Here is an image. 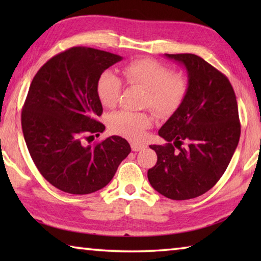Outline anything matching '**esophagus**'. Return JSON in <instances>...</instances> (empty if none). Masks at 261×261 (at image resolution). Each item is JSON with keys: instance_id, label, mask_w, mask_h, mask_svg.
Here are the masks:
<instances>
[{"instance_id": "obj_1", "label": "esophagus", "mask_w": 261, "mask_h": 261, "mask_svg": "<svg viewBox=\"0 0 261 261\" xmlns=\"http://www.w3.org/2000/svg\"><path fill=\"white\" fill-rule=\"evenodd\" d=\"M145 145L144 144H138V143H131V148L132 151L134 152H138V151H141V149H144Z\"/></svg>"}]
</instances>
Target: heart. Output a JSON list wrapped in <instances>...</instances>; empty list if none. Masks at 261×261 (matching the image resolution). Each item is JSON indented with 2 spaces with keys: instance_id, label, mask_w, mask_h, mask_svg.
Listing matches in <instances>:
<instances>
[{
  "instance_id": "1",
  "label": "heart",
  "mask_w": 261,
  "mask_h": 261,
  "mask_svg": "<svg viewBox=\"0 0 261 261\" xmlns=\"http://www.w3.org/2000/svg\"><path fill=\"white\" fill-rule=\"evenodd\" d=\"M123 76L130 85H138L146 90L144 105L149 106L159 115L174 113L188 93L187 79L158 61L138 59L122 68ZM122 91L121 78L110 70L100 74L96 82V95L103 107L112 108L117 103ZM153 124L152 115L147 112L120 110L109 118V127L114 134L130 140L144 138L145 131Z\"/></svg>"
}]
</instances>
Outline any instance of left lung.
Listing matches in <instances>:
<instances>
[{"label": "left lung", "mask_w": 261, "mask_h": 261, "mask_svg": "<svg viewBox=\"0 0 261 261\" xmlns=\"http://www.w3.org/2000/svg\"><path fill=\"white\" fill-rule=\"evenodd\" d=\"M188 72V93L159 130L165 145L147 171L154 190L173 200L199 197L218 183L240 141L236 95L229 79L194 54H166Z\"/></svg>", "instance_id": "1"}]
</instances>
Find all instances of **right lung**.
I'll return each instance as SVG.
<instances>
[{"label": "right lung", "mask_w": 261, "mask_h": 261, "mask_svg": "<svg viewBox=\"0 0 261 261\" xmlns=\"http://www.w3.org/2000/svg\"><path fill=\"white\" fill-rule=\"evenodd\" d=\"M121 60L108 51L72 47L47 61L31 83L21 110L24 139L38 170L61 191L88 194L105 188L131 152L118 136L93 146L84 140L105 130L96 121L102 114L96 82Z\"/></svg>", "instance_id": "right-lung-1"}]
</instances>
